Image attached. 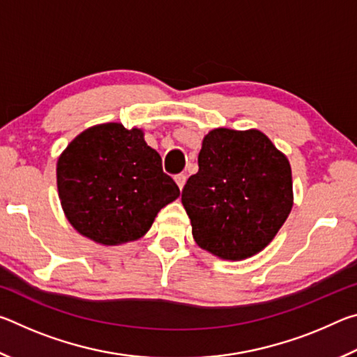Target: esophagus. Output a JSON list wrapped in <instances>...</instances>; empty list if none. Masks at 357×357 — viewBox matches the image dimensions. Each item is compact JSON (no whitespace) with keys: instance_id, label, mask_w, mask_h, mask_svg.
Instances as JSON below:
<instances>
[{"instance_id":"1","label":"esophagus","mask_w":357,"mask_h":357,"mask_svg":"<svg viewBox=\"0 0 357 357\" xmlns=\"http://www.w3.org/2000/svg\"><path fill=\"white\" fill-rule=\"evenodd\" d=\"M174 181H176V184H178L179 189L183 190V187H184L185 181H187V176H185L184 173H179V174H176V176H174Z\"/></svg>"}]
</instances>
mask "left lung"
Listing matches in <instances>:
<instances>
[{"label":"left lung","instance_id":"1","mask_svg":"<svg viewBox=\"0 0 357 357\" xmlns=\"http://www.w3.org/2000/svg\"><path fill=\"white\" fill-rule=\"evenodd\" d=\"M203 250L239 261L261 252L293 208L287 155L257 129H214L181 195Z\"/></svg>","mask_w":357,"mask_h":357}]
</instances>
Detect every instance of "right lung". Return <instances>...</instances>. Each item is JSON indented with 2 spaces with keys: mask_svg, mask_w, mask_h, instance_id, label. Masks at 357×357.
Listing matches in <instances>:
<instances>
[{
  "mask_svg": "<svg viewBox=\"0 0 357 357\" xmlns=\"http://www.w3.org/2000/svg\"><path fill=\"white\" fill-rule=\"evenodd\" d=\"M56 184L70 225L102 245L140 239L157 213L179 197L143 130L119 123L77 135L59 155Z\"/></svg>",
  "mask_w": 357,
  "mask_h": 357,
  "instance_id": "add662e5",
  "label": "right lung"
}]
</instances>
